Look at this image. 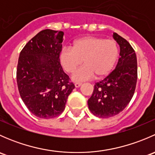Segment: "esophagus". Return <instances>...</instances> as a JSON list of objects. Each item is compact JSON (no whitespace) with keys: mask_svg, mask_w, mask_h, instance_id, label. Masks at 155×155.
Wrapping results in <instances>:
<instances>
[{"mask_svg":"<svg viewBox=\"0 0 155 155\" xmlns=\"http://www.w3.org/2000/svg\"><path fill=\"white\" fill-rule=\"evenodd\" d=\"M81 85H82V83H81V82H76V83H75V87H80Z\"/></svg>","mask_w":155,"mask_h":155,"instance_id":"1","label":"esophagus"}]
</instances>
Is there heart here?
Listing matches in <instances>:
<instances>
[{
	"mask_svg": "<svg viewBox=\"0 0 155 155\" xmlns=\"http://www.w3.org/2000/svg\"><path fill=\"white\" fill-rule=\"evenodd\" d=\"M118 54V46L115 40L87 36L73 41L72 48H64L60 59L69 73H74L83 62L85 66L75 73L73 79L85 81L94 75L103 77L109 74L116 63Z\"/></svg>",
	"mask_w": 155,
	"mask_h": 155,
	"instance_id": "heart-1",
	"label": "heart"
}]
</instances>
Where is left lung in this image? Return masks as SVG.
Wrapping results in <instances>:
<instances>
[{"label": "left lung", "instance_id": "obj_1", "mask_svg": "<svg viewBox=\"0 0 155 155\" xmlns=\"http://www.w3.org/2000/svg\"><path fill=\"white\" fill-rule=\"evenodd\" d=\"M113 38L120 46V56L114 70L103 80L96 82L87 101L91 112L107 118L124 109L134 94L137 81V59L134 49L124 38L114 33Z\"/></svg>", "mask_w": 155, "mask_h": 155}]
</instances>
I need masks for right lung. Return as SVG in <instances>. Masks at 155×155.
<instances>
[{
	"mask_svg": "<svg viewBox=\"0 0 155 155\" xmlns=\"http://www.w3.org/2000/svg\"><path fill=\"white\" fill-rule=\"evenodd\" d=\"M64 32L46 29L22 48L18 58V91L30 112L40 118H52L63 112L75 85L60 63Z\"/></svg>",
	"mask_w": 155,
	"mask_h": 155,
	"instance_id": "1",
	"label": "right lung"
}]
</instances>
